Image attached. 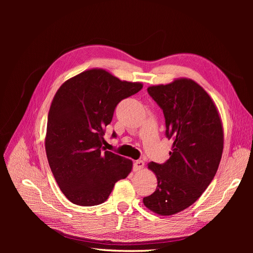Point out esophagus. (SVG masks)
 I'll return each instance as SVG.
<instances>
[{
  "mask_svg": "<svg viewBox=\"0 0 253 253\" xmlns=\"http://www.w3.org/2000/svg\"><path fill=\"white\" fill-rule=\"evenodd\" d=\"M143 166H144V162L142 160H137L133 164V170L134 171H139L143 168Z\"/></svg>",
  "mask_w": 253,
  "mask_h": 253,
  "instance_id": "34e87169",
  "label": "esophagus"
}]
</instances>
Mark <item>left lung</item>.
<instances>
[{"mask_svg": "<svg viewBox=\"0 0 253 253\" xmlns=\"http://www.w3.org/2000/svg\"><path fill=\"white\" fill-rule=\"evenodd\" d=\"M148 92L163 110L165 134L173 143L164 164H148L158 185L142 201L169 216L194 204L213 179L223 150L222 123L214 101L192 79L150 86Z\"/></svg>", "mask_w": 253, "mask_h": 253, "instance_id": "obj_1", "label": "left lung"}]
</instances>
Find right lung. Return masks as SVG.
I'll return each instance as SVG.
<instances>
[{"mask_svg":"<svg viewBox=\"0 0 253 253\" xmlns=\"http://www.w3.org/2000/svg\"><path fill=\"white\" fill-rule=\"evenodd\" d=\"M141 88L139 82L121 81L105 70L92 69L57 90L48 114L45 149L53 176L72 203H103L115 183L131 172V160L105 151L103 135L117 104Z\"/></svg>","mask_w":253,"mask_h":253,"instance_id":"1","label":"right lung"}]
</instances>
